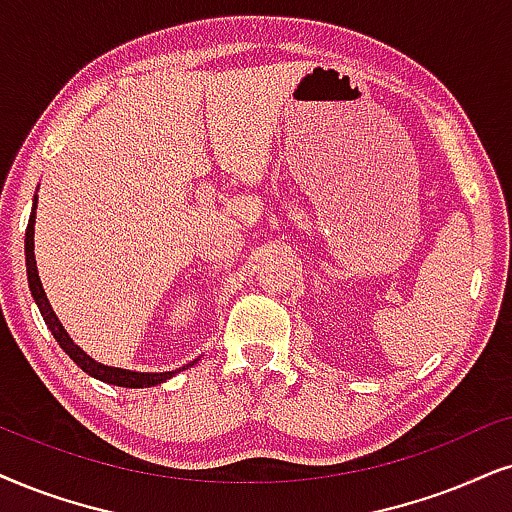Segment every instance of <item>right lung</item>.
I'll use <instances>...</instances> for the list:
<instances>
[{
	"mask_svg": "<svg viewBox=\"0 0 512 512\" xmlns=\"http://www.w3.org/2000/svg\"><path fill=\"white\" fill-rule=\"evenodd\" d=\"M35 210H37V193L35 198H32V212H30V222H28V229H25V269H28V286H30V293H32V300H35L37 307H40V314L44 323H47V328L54 335L58 345H61L63 352L68 354L70 359L75 361L77 366L82 368L84 373H89L92 378L101 380V383H108V385H118V387H153V385H160L165 383V380L174 378V375L186 371V368H191L193 364H198V359H193L191 364L177 368V371H163V373H141V371H129V368H115V366H106L101 364V361H96L89 357L87 352L80 345H75L73 338H70L66 328H63V323L58 321V316L54 309H51V304L47 300V293H44L42 288V281H40V274H37V260H35Z\"/></svg>",
	"mask_w": 512,
	"mask_h": 512,
	"instance_id": "right-lung-1",
	"label": "right lung"
}]
</instances>
